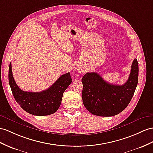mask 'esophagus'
I'll use <instances>...</instances> for the list:
<instances>
[{
	"mask_svg": "<svg viewBox=\"0 0 153 153\" xmlns=\"http://www.w3.org/2000/svg\"><path fill=\"white\" fill-rule=\"evenodd\" d=\"M82 71H83V70H82L81 68H78V72H82Z\"/></svg>",
	"mask_w": 153,
	"mask_h": 153,
	"instance_id": "34e87169",
	"label": "esophagus"
}]
</instances>
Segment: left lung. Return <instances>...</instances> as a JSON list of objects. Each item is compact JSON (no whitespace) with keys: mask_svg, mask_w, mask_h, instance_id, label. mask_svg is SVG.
<instances>
[{"mask_svg":"<svg viewBox=\"0 0 153 153\" xmlns=\"http://www.w3.org/2000/svg\"><path fill=\"white\" fill-rule=\"evenodd\" d=\"M81 81L83 103L90 112L98 116L117 115L127 107L134 95L138 81V61H133L130 75L123 85L109 83L96 72L85 74Z\"/></svg>","mask_w":153,"mask_h":153,"instance_id":"1","label":"left lung"}]
</instances>
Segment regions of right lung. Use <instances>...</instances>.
I'll return each instance as SVG.
<instances>
[{
  "label": "right lung",
  "instance_id": "1",
  "mask_svg": "<svg viewBox=\"0 0 153 153\" xmlns=\"http://www.w3.org/2000/svg\"><path fill=\"white\" fill-rule=\"evenodd\" d=\"M8 79L15 101L23 110L35 116H47L56 112L61 103L62 94L72 81L70 74L68 72L62 75L45 91L39 92L23 91L14 80L11 63Z\"/></svg>",
  "mask_w": 153,
  "mask_h": 153
}]
</instances>
